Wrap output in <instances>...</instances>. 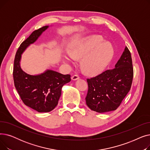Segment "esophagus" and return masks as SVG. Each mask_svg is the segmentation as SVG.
<instances>
[{"mask_svg":"<svg viewBox=\"0 0 150 150\" xmlns=\"http://www.w3.org/2000/svg\"><path fill=\"white\" fill-rule=\"evenodd\" d=\"M79 78H80L79 76L77 75H73V76H72V80H74V81L78 80V79H79Z\"/></svg>","mask_w":150,"mask_h":150,"instance_id":"34e87169","label":"esophagus"}]
</instances>
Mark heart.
I'll list each match as a JSON object with an SVG mask.
<instances>
[{"label":"heart","mask_w":150,"mask_h":150,"mask_svg":"<svg viewBox=\"0 0 150 150\" xmlns=\"http://www.w3.org/2000/svg\"><path fill=\"white\" fill-rule=\"evenodd\" d=\"M100 36H93L81 42L71 45L67 51L69 56L72 59L81 60L82 70L89 75L101 73L106 67L111 60L114 50L112 45L103 42ZM64 62H69V59L64 57Z\"/></svg>","instance_id":"b5f03b06"}]
</instances>
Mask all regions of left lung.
<instances>
[{
  "mask_svg": "<svg viewBox=\"0 0 150 150\" xmlns=\"http://www.w3.org/2000/svg\"><path fill=\"white\" fill-rule=\"evenodd\" d=\"M132 78L131 55L126 47L114 69L87 79L86 105L92 111L99 113L114 111L130 91Z\"/></svg>",
  "mask_w": 150,
  "mask_h": 150,
  "instance_id": "8db88e82",
  "label": "left lung"
}]
</instances>
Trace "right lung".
Instances as JSON below:
<instances>
[{"instance_id":"obj_1","label":"right lung","mask_w":150,"mask_h":150,"mask_svg":"<svg viewBox=\"0 0 150 150\" xmlns=\"http://www.w3.org/2000/svg\"><path fill=\"white\" fill-rule=\"evenodd\" d=\"M48 28L49 26H44L34 31L21 44L14 61L13 74L15 88L23 103L39 112L52 111L58 105L62 86L71 80L70 75H63L52 70L31 75L21 68L23 52Z\"/></svg>"}]
</instances>
